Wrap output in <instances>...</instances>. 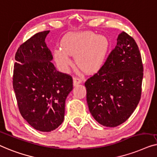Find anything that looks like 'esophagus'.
<instances>
[{
    "label": "esophagus",
    "instance_id": "1",
    "mask_svg": "<svg viewBox=\"0 0 157 157\" xmlns=\"http://www.w3.org/2000/svg\"><path fill=\"white\" fill-rule=\"evenodd\" d=\"M82 82V79L79 78H77V77H75L73 78V85L74 86H77L79 84H80Z\"/></svg>",
    "mask_w": 157,
    "mask_h": 157
}]
</instances>
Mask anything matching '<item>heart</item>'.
<instances>
[{"label":"heart","instance_id":"1","mask_svg":"<svg viewBox=\"0 0 157 157\" xmlns=\"http://www.w3.org/2000/svg\"><path fill=\"white\" fill-rule=\"evenodd\" d=\"M62 45L63 48L54 51L55 60L62 71H67L72 65L70 56H75L79 69L87 74H94L103 67L109 44L105 35L84 31L67 35Z\"/></svg>","mask_w":157,"mask_h":157}]
</instances>
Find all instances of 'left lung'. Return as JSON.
<instances>
[{
    "label": "left lung",
    "mask_w": 157,
    "mask_h": 157,
    "mask_svg": "<svg viewBox=\"0 0 157 157\" xmlns=\"http://www.w3.org/2000/svg\"><path fill=\"white\" fill-rule=\"evenodd\" d=\"M98 73L85 82L90 113L100 124L115 127L127 120L141 98L143 65L136 42L125 32Z\"/></svg>",
    "instance_id": "8db88e82"
}]
</instances>
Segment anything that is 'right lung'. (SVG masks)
Masks as SVG:
<instances>
[{
	"mask_svg": "<svg viewBox=\"0 0 157 157\" xmlns=\"http://www.w3.org/2000/svg\"><path fill=\"white\" fill-rule=\"evenodd\" d=\"M50 30L37 33L15 53L13 84L21 115L40 132L57 129L65 117L66 98L72 78L57 71L45 43Z\"/></svg>",
	"mask_w": 157,
	"mask_h": 157,
	"instance_id": "right-lung-1",
	"label": "right lung"
}]
</instances>
